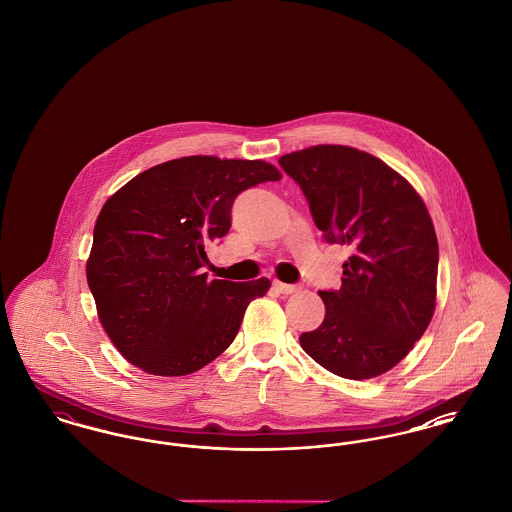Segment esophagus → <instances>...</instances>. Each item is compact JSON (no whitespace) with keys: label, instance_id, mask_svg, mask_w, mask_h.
Returning <instances> with one entry per match:
<instances>
[{"label":"esophagus","instance_id":"34e87169","mask_svg":"<svg viewBox=\"0 0 512 512\" xmlns=\"http://www.w3.org/2000/svg\"><path fill=\"white\" fill-rule=\"evenodd\" d=\"M272 286H274V290H278L280 293H286V295H290V293H295L299 290V286H295V284H284V282H280V280H274Z\"/></svg>","mask_w":512,"mask_h":512}]
</instances>
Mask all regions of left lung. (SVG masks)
Masks as SVG:
<instances>
[{
    "label": "left lung",
    "mask_w": 512,
    "mask_h": 512,
    "mask_svg": "<svg viewBox=\"0 0 512 512\" xmlns=\"http://www.w3.org/2000/svg\"><path fill=\"white\" fill-rule=\"evenodd\" d=\"M328 244L349 245L340 290L318 292L326 315L299 343L347 380L380 376L426 332L436 309L438 238L413 186L378 157L315 146L280 157Z\"/></svg>",
    "instance_id": "obj_1"
}]
</instances>
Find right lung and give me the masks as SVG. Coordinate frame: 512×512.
Here are the masks:
<instances>
[{"label":"right lung","mask_w":512,"mask_h":512,"mask_svg":"<svg viewBox=\"0 0 512 512\" xmlns=\"http://www.w3.org/2000/svg\"><path fill=\"white\" fill-rule=\"evenodd\" d=\"M282 174L265 161L192 155L132 178L107 199L86 265L107 336L132 365L184 376L234 341L245 309L270 288L207 280V247L230 230L236 197Z\"/></svg>","instance_id":"add662e5"}]
</instances>
